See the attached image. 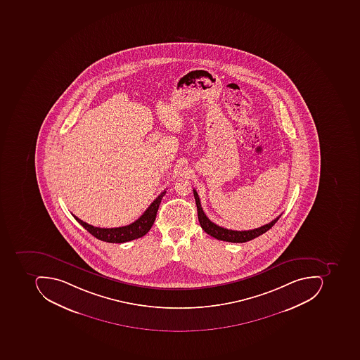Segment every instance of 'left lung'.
I'll return each mask as SVG.
<instances>
[{
    "label": "left lung",
    "mask_w": 360,
    "mask_h": 360,
    "mask_svg": "<svg viewBox=\"0 0 360 360\" xmlns=\"http://www.w3.org/2000/svg\"><path fill=\"white\" fill-rule=\"evenodd\" d=\"M193 195H195V205H197L198 210V219H199L200 225L202 227L203 231L207 233V235L212 236L217 240H221V241H227V243H243L250 241V240L254 239V238L259 237V236L263 235L266 231H269L276 221L280 219L281 215L274 219L271 223L266 224V225L261 226L259 228H255L252 231H231V229H227V228L221 227V226L214 224L213 221H210L203 212L201 203H200L199 195H198L197 191L193 189Z\"/></svg>",
    "instance_id": "obj_1"
}]
</instances>
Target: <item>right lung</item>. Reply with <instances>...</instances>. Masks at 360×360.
Segmentation results:
<instances>
[{
	"label": "right lung",
	"instance_id": "right-lung-1",
	"mask_svg": "<svg viewBox=\"0 0 360 360\" xmlns=\"http://www.w3.org/2000/svg\"><path fill=\"white\" fill-rule=\"evenodd\" d=\"M167 191H162L160 195L155 198V201L149 205L148 209L143 212V215L134 223L129 224L127 226H122V227L117 228H101L94 227V226L89 225L85 221H81L78 217H75V221H78L80 225L89 231L91 235L94 236L97 239L105 241V243H123L127 241H132L134 239L143 237L150 231L151 226L155 223V217H157L158 209L160 205L161 200L163 195H165Z\"/></svg>",
	"mask_w": 360,
	"mask_h": 360
}]
</instances>
